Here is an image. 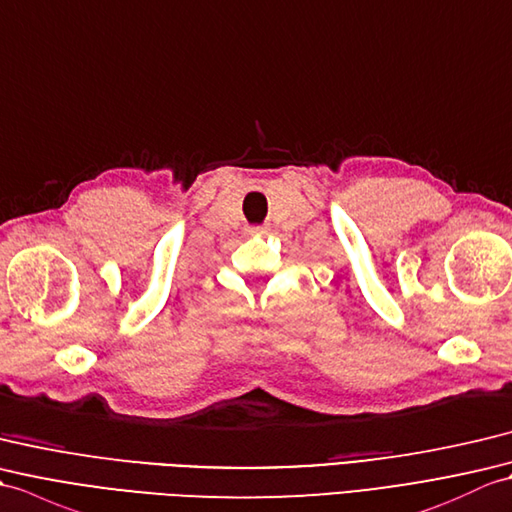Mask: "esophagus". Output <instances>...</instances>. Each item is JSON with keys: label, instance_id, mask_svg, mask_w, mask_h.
<instances>
[{"label": "esophagus", "instance_id": "obj_1", "mask_svg": "<svg viewBox=\"0 0 512 512\" xmlns=\"http://www.w3.org/2000/svg\"><path fill=\"white\" fill-rule=\"evenodd\" d=\"M249 232H252V234H265L267 230H258V227H256V230H249Z\"/></svg>", "mask_w": 512, "mask_h": 512}]
</instances>
